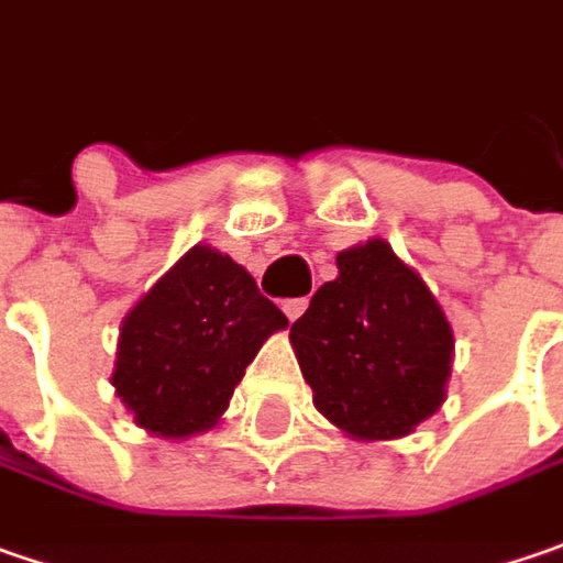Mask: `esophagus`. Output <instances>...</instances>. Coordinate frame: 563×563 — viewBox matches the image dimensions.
<instances>
[{
  "label": "esophagus",
  "mask_w": 563,
  "mask_h": 563,
  "mask_svg": "<svg viewBox=\"0 0 563 563\" xmlns=\"http://www.w3.org/2000/svg\"><path fill=\"white\" fill-rule=\"evenodd\" d=\"M308 308V299H286L283 302V311H286V318L289 321H296V318H302V311Z\"/></svg>",
  "instance_id": "esophagus-1"
}]
</instances>
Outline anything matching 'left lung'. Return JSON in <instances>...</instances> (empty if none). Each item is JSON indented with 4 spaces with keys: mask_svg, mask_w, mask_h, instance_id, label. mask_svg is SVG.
<instances>
[{
    "mask_svg": "<svg viewBox=\"0 0 563 563\" xmlns=\"http://www.w3.org/2000/svg\"><path fill=\"white\" fill-rule=\"evenodd\" d=\"M289 340L314 406L358 441L404 438L444 404L453 330L384 239L336 255Z\"/></svg>",
    "mask_w": 563,
    "mask_h": 563,
    "instance_id": "8db88e82",
    "label": "left lung"
}]
</instances>
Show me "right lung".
Wrapping results in <instances>:
<instances>
[{"label":"right lung","mask_w":563,"mask_h":563,"mask_svg":"<svg viewBox=\"0 0 563 563\" xmlns=\"http://www.w3.org/2000/svg\"><path fill=\"white\" fill-rule=\"evenodd\" d=\"M286 324L242 264L195 245L125 314L112 372L115 397L159 438L208 431L264 340Z\"/></svg>","instance_id":"obj_1"}]
</instances>
